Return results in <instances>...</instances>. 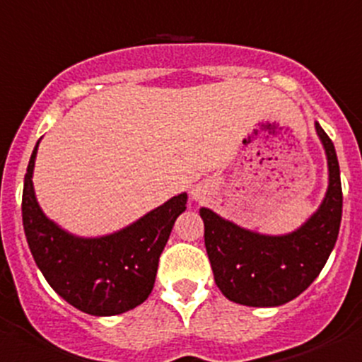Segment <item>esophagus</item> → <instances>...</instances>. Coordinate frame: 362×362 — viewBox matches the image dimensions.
<instances>
[{
  "label": "esophagus",
  "mask_w": 362,
  "mask_h": 362,
  "mask_svg": "<svg viewBox=\"0 0 362 362\" xmlns=\"http://www.w3.org/2000/svg\"><path fill=\"white\" fill-rule=\"evenodd\" d=\"M192 199H196V201H201L206 197V194H209V183H197L196 187L192 188Z\"/></svg>",
  "instance_id": "esophagus-1"
}]
</instances>
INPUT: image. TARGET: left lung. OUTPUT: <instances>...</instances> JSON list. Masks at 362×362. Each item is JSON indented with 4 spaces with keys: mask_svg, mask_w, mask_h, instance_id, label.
Here are the masks:
<instances>
[{
    "mask_svg": "<svg viewBox=\"0 0 362 362\" xmlns=\"http://www.w3.org/2000/svg\"><path fill=\"white\" fill-rule=\"evenodd\" d=\"M328 159V190L305 225L286 235H263L201 209L204 246L217 288L245 306H281L305 292L334 250L343 216V188L334 143L315 123Z\"/></svg>",
    "mask_w": 362,
    "mask_h": 362,
    "instance_id": "obj_1",
    "label": "left lung"
}]
</instances>
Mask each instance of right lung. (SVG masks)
Listing matches in <instances>:
<instances>
[{
  "instance_id": "right-lung-1",
  "label": "right lung",
  "mask_w": 362,
  "mask_h": 362,
  "mask_svg": "<svg viewBox=\"0 0 362 362\" xmlns=\"http://www.w3.org/2000/svg\"><path fill=\"white\" fill-rule=\"evenodd\" d=\"M40 145V141H37ZM30 156L23 185V228L37 268L56 293L90 315H117L146 300L156 283L159 255L172 226L187 209V194L103 238H76L45 216L36 201Z\"/></svg>"
}]
</instances>
